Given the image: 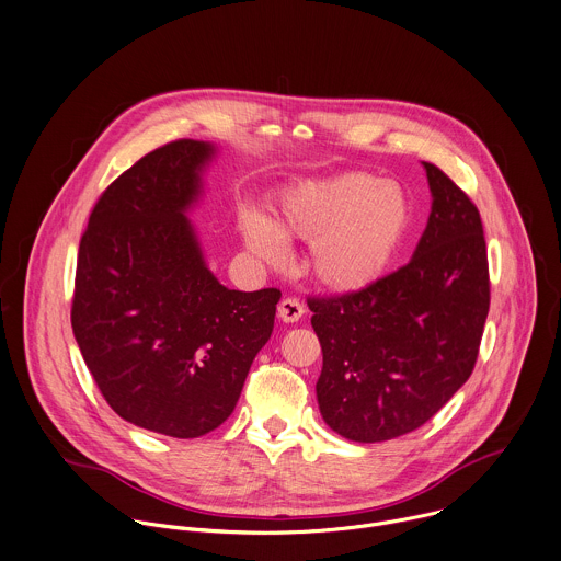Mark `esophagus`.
Masks as SVG:
<instances>
[{
  "label": "esophagus",
  "mask_w": 561,
  "mask_h": 561,
  "mask_svg": "<svg viewBox=\"0 0 561 561\" xmlns=\"http://www.w3.org/2000/svg\"><path fill=\"white\" fill-rule=\"evenodd\" d=\"M302 313H305V307L296 298H283L278 302V318L283 322H298L302 318Z\"/></svg>",
  "instance_id": "1"
}]
</instances>
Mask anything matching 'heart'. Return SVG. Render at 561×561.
Instances as JSON below:
<instances>
[{
	"label": "heart",
	"instance_id": "obj_1",
	"mask_svg": "<svg viewBox=\"0 0 561 561\" xmlns=\"http://www.w3.org/2000/svg\"><path fill=\"white\" fill-rule=\"evenodd\" d=\"M410 226L408 193L366 173L296 186L278 202L272 224L254 210L239 213L241 237L256 259L278 263L285 241H309L307 267L335 294L362 291L383 278Z\"/></svg>",
	"mask_w": 561,
	"mask_h": 561
}]
</instances>
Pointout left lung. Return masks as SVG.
I'll use <instances>...</instances> for the list:
<instances>
[{
	"label": "left lung",
	"mask_w": 561,
	"mask_h": 561,
	"mask_svg": "<svg viewBox=\"0 0 561 561\" xmlns=\"http://www.w3.org/2000/svg\"><path fill=\"white\" fill-rule=\"evenodd\" d=\"M423 167L432 213L410 263L362 291L307 298L322 346L320 414L348 440L421 427L476 366L489 313L480 213L438 167Z\"/></svg>",
	"instance_id": "obj_1"
}]
</instances>
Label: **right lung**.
I'll list each match as a JSON object with an SVG mask.
<instances>
[{
  "label": "right lung",
  "instance_id": "right-lung-1",
  "mask_svg": "<svg viewBox=\"0 0 561 561\" xmlns=\"http://www.w3.org/2000/svg\"><path fill=\"white\" fill-rule=\"evenodd\" d=\"M213 153L175 140L140 158L99 197L77 261L72 329L101 394L175 438L232 414L280 300L276 287L228 289L204 263L184 213Z\"/></svg>",
  "mask_w": 561,
  "mask_h": 561
}]
</instances>
